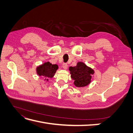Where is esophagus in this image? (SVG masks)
I'll list each match as a JSON object with an SVG mask.
<instances>
[{
	"instance_id": "34e87169",
	"label": "esophagus",
	"mask_w": 133,
	"mask_h": 133,
	"mask_svg": "<svg viewBox=\"0 0 133 133\" xmlns=\"http://www.w3.org/2000/svg\"><path fill=\"white\" fill-rule=\"evenodd\" d=\"M63 68L64 69H66L67 68H68V65H67V64L64 63V64H63Z\"/></svg>"
}]
</instances>
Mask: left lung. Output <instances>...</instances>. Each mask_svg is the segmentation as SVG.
Returning a JSON list of instances; mask_svg holds the SVG:
<instances>
[{
	"instance_id": "1",
	"label": "left lung",
	"mask_w": 133,
	"mask_h": 133,
	"mask_svg": "<svg viewBox=\"0 0 133 133\" xmlns=\"http://www.w3.org/2000/svg\"><path fill=\"white\" fill-rule=\"evenodd\" d=\"M69 70L71 78L74 80V84L78 88L86 87L90 84L92 75L95 73L94 69L82 62H78L75 66H70Z\"/></svg>"
}]
</instances>
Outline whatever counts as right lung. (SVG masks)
<instances>
[{"label":"right lung","mask_w":133,"mask_h":133,"mask_svg":"<svg viewBox=\"0 0 133 133\" xmlns=\"http://www.w3.org/2000/svg\"><path fill=\"white\" fill-rule=\"evenodd\" d=\"M58 69L57 64H52L49 62H46L39 65L36 68V71L38 76H44L45 80L48 81L49 78H52Z\"/></svg>","instance_id":"1"}]
</instances>
